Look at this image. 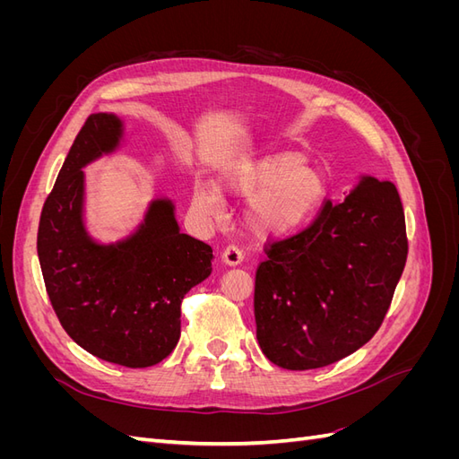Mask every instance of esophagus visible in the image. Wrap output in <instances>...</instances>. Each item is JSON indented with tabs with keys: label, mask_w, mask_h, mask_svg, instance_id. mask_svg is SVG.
I'll use <instances>...</instances> for the list:
<instances>
[{
	"label": "esophagus",
	"mask_w": 459,
	"mask_h": 459,
	"mask_svg": "<svg viewBox=\"0 0 459 459\" xmlns=\"http://www.w3.org/2000/svg\"><path fill=\"white\" fill-rule=\"evenodd\" d=\"M221 260H224L226 266H238V264L243 262V251L239 247L230 245L224 248V253H221Z\"/></svg>",
	"instance_id": "obj_1"
}]
</instances>
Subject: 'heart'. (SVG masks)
<instances>
[{
  "mask_svg": "<svg viewBox=\"0 0 459 459\" xmlns=\"http://www.w3.org/2000/svg\"><path fill=\"white\" fill-rule=\"evenodd\" d=\"M221 189L230 195L251 199L245 221L262 239H275L307 226L327 197V182L319 169L308 166L307 155L281 151L231 169ZM193 203L204 212L221 211V193L211 186L193 191Z\"/></svg>",
  "mask_w": 459,
  "mask_h": 459,
  "instance_id": "b5f03b06",
  "label": "heart"
}]
</instances>
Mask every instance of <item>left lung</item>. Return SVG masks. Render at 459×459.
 Here are the masks:
<instances>
[{
    "instance_id": "left-lung-1",
    "label": "left lung",
    "mask_w": 459,
    "mask_h": 459,
    "mask_svg": "<svg viewBox=\"0 0 459 459\" xmlns=\"http://www.w3.org/2000/svg\"><path fill=\"white\" fill-rule=\"evenodd\" d=\"M408 256L406 221L391 182L359 174L342 203L273 243L256 270V339L283 369L324 368L377 333Z\"/></svg>"
}]
</instances>
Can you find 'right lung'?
Listing matches in <instances>:
<instances>
[{
  "label": "right lung",
  "instance_id": "add662e5",
  "mask_svg": "<svg viewBox=\"0 0 459 459\" xmlns=\"http://www.w3.org/2000/svg\"><path fill=\"white\" fill-rule=\"evenodd\" d=\"M126 143V124L95 113L80 130L39 218L38 258L61 325L90 354L126 368L169 356L182 300L212 273V248L182 233L170 197H152L126 238L101 241L86 221L84 169Z\"/></svg>",
  "mask_w": 459,
  "mask_h": 459
}]
</instances>
